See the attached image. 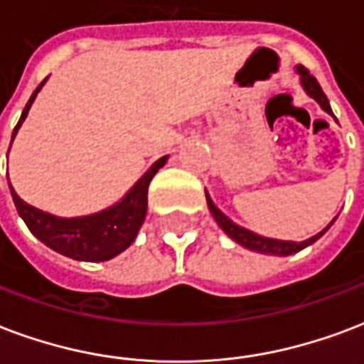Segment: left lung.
Returning <instances> with one entry per match:
<instances>
[{"instance_id": "1", "label": "left lung", "mask_w": 364, "mask_h": 364, "mask_svg": "<svg viewBox=\"0 0 364 364\" xmlns=\"http://www.w3.org/2000/svg\"><path fill=\"white\" fill-rule=\"evenodd\" d=\"M295 73L299 75V80H301L303 90H305L312 100H316V102H318V106L324 109L326 114H330L333 117L330 102H328V98H326V94L322 92L318 80L314 79L311 73L306 71L303 65L295 67ZM206 203H208V208L210 212H212V216H214V220H216L218 225L222 228L225 235L231 237L235 243H239L241 247H245V249L255 250V252H260V255H274V257H289V255H295V252H299V250H303L305 247L314 243V241H318L320 237L324 235L326 231L332 228V223L336 222V218H333L332 222L328 223L324 230L318 231L316 235L309 237V239H305V241H301V243H299V241H282V239H272V237L258 235V233H255V231L245 230V228H241V225H237L235 222H231L230 218L225 216L222 210L212 203L208 191H206Z\"/></svg>"}]
</instances>
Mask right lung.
<instances>
[{"instance_id":"add662e5","label":"right lung","mask_w":364,"mask_h":364,"mask_svg":"<svg viewBox=\"0 0 364 364\" xmlns=\"http://www.w3.org/2000/svg\"><path fill=\"white\" fill-rule=\"evenodd\" d=\"M44 85L46 80H42V85L32 92L28 104L21 114L17 127L13 131L11 144H13V139L17 136L18 129L23 125V121L26 119L31 106L34 104V100ZM168 158L169 156H161L160 160H156L146 169V173L142 175L141 179L134 183L133 187L125 193V196L117 200L114 206L100 210L96 214H88V216L61 218L53 216L44 210L34 208L31 204L24 203L9 183L11 196H13L15 206H17L18 216L23 218L32 235L38 237L40 241L48 245L50 249L63 255V257L73 258V260L104 262V260L117 257L119 252H123L133 245L134 237H136L144 218H146L148 185L152 181V177L158 173V169L164 168Z\"/></svg>"}]
</instances>
